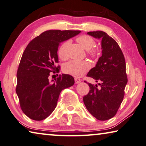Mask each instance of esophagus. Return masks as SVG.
I'll return each instance as SVG.
<instances>
[{"label":"esophagus","instance_id":"esophagus-1","mask_svg":"<svg viewBox=\"0 0 146 146\" xmlns=\"http://www.w3.org/2000/svg\"><path fill=\"white\" fill-rule=\"evenodd\" d=\"M74 81H75V84H78L81 82V80L80 79V78H74Z\"/></svg>","mask_w":146,"mask_h":146}]
</instances>
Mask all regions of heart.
<instances>
[{
	"label": "heart",
	"instance_id": "b5f03b06",
	"mask_svg": "<svg viewBox=\"0 0 146 146\" xmlns=\"http://www.w3.org/2000/svg\"><path fill=\"white\" fill-rule=\"evenodd\" d=\"M76 41L86 50H90L95 45V41L90 35H82L76 38ZM69 45V41H65L63 43L58 50V55L62 60H66L67 58L66 49ZM92 56L96 54V50L93 49L90 52ZM90 68V64L86 60H72L65 64L63 70L65 73L68 74L74 77H80L86 73Z\"/></svg>",
	"mask_w": 146,
	"mask_h": 146
}]
</instances>
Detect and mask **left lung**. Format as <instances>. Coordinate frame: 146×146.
<instances>
[{
    "mask_svg": "<svg viewBox=\"0 0 146 146\" xmlns=\"http://www.w3.org/2000/svg\"><path fill=\"white\" fill-rule=\"evenodd\" d=\"M89 35L101 39L102 55L88 76L99 82L98 85L89 84L90 92L83 98L88 111L99 120L113 118L119 109L128 82L124 54L115 39L102 31H90Z\"/></svg>",
    "mask_w": 146,
    "mask_h": 146,
    "instance_id": "1",
    "label": "left lung"
}]
</instances>
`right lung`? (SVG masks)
Here are the masks:
<instances>
[{"label":"right lung","instance_id":"1","mask_svg":"<svg viewBox=\"0 0 146 146\" xmlns=\"http://www.w3.org/2000/svg\"><path fill=\"white\" fill-rule=\"evenodd\" d=\"M80 31L48 30L29 43L22 54L17 72L16 94L21 109L29 119L42 120L57 105L61 91L74 84L72 76H59L48 81L50 73L57 72L58 48L60 43L76 36Z\"/></svg>","mask_w":146,"mask_h":146}]
</instances>
